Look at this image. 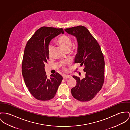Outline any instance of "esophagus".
Returning <instances> with one entry per match:
<instances>
[{
	"mask_svg": "<svg viewBox=\"0 0 130 130\" xmlns=\"http://www.w3.org/2000/svg\"><path fill=\"white\" fill-rule=\"evenodd\" d=\"M71 76L70 75H63V78L64 79H68V78H71Z\"/></svg>",
	"mask_w": 130,
	"mask_h": 130,
	"instance_id": "obj_1",
	"label": "esophagus"
}]
</instances>
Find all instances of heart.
Listing matches in <instances>:
<instances>
[{"label":"heart","mask_w":130,"mask_h":130,"mask_svg":"<svg viewBox=\"0 0 130 130\" xmlns=\"http://www.w3.org/2000/svg\"><path fill=\"white\" fill-rule=\"evenodd\" d=\"M57 43L61 47L66 51H69L72 46V41L71 38L66 35H61L56 41ZM53 46L50 45L49 47V54L50 56L52 54Z\"/></svg>","instance_id":"heart-1"}]
</instances>
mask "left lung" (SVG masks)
<instances>
[{"instance_id":"8db88e82","label":"left lung","mask_w":130,"mask_h":130,"mask_svg":"<svg viewBox=\"0 0 130 130\" xmlns=\"http://www.w3.org/2000/svg\"><path fill=\"white\" fill-rule=\"evenodd\" d=\"M64 30L76 38L78 48L74 62L83 66L85 72L83 79L73 76L77 83L71 89V94L78 101H89L99 93L104 83V55L97 41L85 26H75Z\"/></svg>"}]
</instances>
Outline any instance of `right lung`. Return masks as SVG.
<instances>
[{
	"label": "right lung",
	"mask_w": 130,
	"mask_h": 130,
	"mask_svg": "<svg viewBox=\"0 0 130 130\" xmlns=\"http://www.w3.org/2000/svg\"><path fill=\"white\" fill-rule=\"evenodd\" d=\"M61 34H64L62 28L42 27L36 30L25 47L22 74L29 91L38 100L48 101L53 98L63 79L57 72L48 79L45 70V64L49 59V43Z\"/></svg>",
	"instance_id": "obj_1"
}]
</instances>
